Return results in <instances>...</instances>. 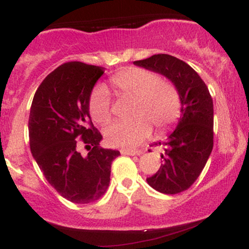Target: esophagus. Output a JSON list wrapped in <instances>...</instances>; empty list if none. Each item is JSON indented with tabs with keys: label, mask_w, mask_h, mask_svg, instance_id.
Segmentation results:
<instances>
[{
	"label": "esophagus",
	"mask_w": 249,
	"mask_h": 249,
	"mask_svg": "<svg viewBox=\"0 0 249 249\" xmlns=\"http://www.w3.org/2000/svg\"><path fill=\"white\" fill-rule=\"evenodd\" d=\"M122 154H125V156H139V154H141V152H139V151L122 150Z\"/></svg>",
	"instance_id": "1"
}]
</instances>
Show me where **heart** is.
Returning a JSON list of instances; mask_svg holds the SVG:
<instances>
[{
  "label": "heart",
  "mask_w": 249,
  "mask_h": 249,
  "mask_svg": "<svg viewBox=\"0 0 249 249\" xmlns=\"http://www.w3.org/2000/svg\"><path fill=\"white\" fill-rule=\"evenodd\" d=\"M110 83L119 97L134 99L132 116L136 117L130 122H116L105 127V139L111 146L137 147L151 133L150 122L158 132H162L178 121L181 111L178 90L153 71L128 68L111 77ZM89 111L91 118L99 124L110 121L111 101L103 87L91 92Z\"/></svg>",
  "instance_id": "b5f03b06"
}]
</instances>
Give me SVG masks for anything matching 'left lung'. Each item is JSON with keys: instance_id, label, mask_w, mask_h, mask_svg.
Listing matches in <instances>:
<instances>
[{"instance_id": "1", "label": "left lung", "mask_w": 249, "mask_h": 249, "mask_svg": "<svg viewBox=\"0 0 249 249\" xmlns=\"http://www.w3.org/2000/svg\"><path fill=\"white\" fill-rule=\"evenodd\" d=\"M134 65L161 73L173 83L181 99V116L176 130L161 145L164 153L158 172L146 179L154 190L165 194L186 191L204 170L213 148V101L205 82L187 63L158 53Z\"/></svg>"}]
</instances>
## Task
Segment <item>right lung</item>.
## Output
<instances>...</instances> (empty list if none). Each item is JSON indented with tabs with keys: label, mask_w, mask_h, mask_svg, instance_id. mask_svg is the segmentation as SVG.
I'll list each match as a JSON object with an SVG mask.
<instances>
[{
	"label": "right lung",
	"mask_w": 249,
	"mask_h": 249,
	"mask_svg": "<svg viewBox=\"0 0 249 249\" xmlns=\"http://www.w3.org/2000/svg\"><path fill=\"white\" fill-rule=\"evenodd\" d=\"M104 68L82 62L64 63L49 73L34 96L29 116L33 157L48 182L63 198L90 204L107 192L111 164L119 151L99 146L89 98ZM82 142L87 156L78 151Z\"/></svg>",
	"instance_id": "right-lung-1"
}]
</instances>
